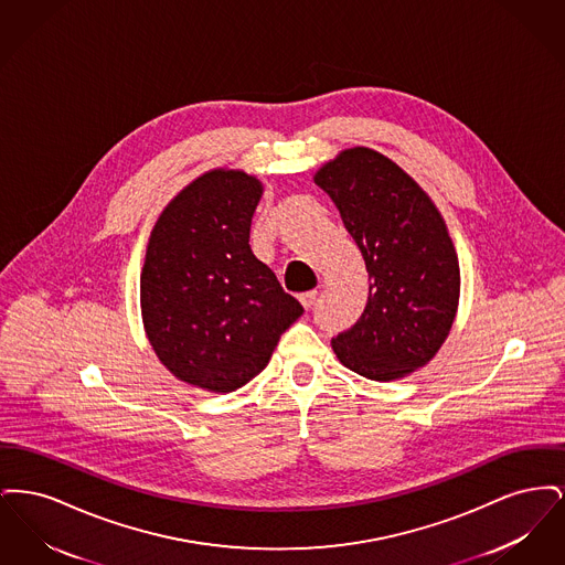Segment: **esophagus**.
<instances>
[{"label": "esophagus", "instance_id": "esophagus-1", "mask_svg": "<svg viewBox=\"0 0 565 565\" xmlns=\"http://www.w3.org/2000/svg\"><path fill=\"white\" fill-rule=\"evenodd\" d=\"M316 298H318V290L305 292V295H300V305H302L305 309H311V307H313V302H316Z\"/></svg>", "mask_w": 565, "mask_h": 565}]
</instances>
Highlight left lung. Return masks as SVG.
Segmentation results:
<instances>
[{
  "label": "left lung",
  "mask_w": 565,
  "mask_h": 565,
  "mask_svg": "<svg viewBox=\"0 0 565 565\" xmlns=\"http://www.w3.org/2000/svg\"><path fill=\"white\" fill-rule=\"evenodd\" d=\"M339 207L369 270V302L332 339L339 362L373 381L426 366L454 326L459 263L447 224L428 192L403 167L355 146L313 175Z\"/></svg>",
  "instance_id": "obj_1"
}]
</instances>
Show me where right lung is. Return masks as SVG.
<instances>
[{
  "label": "right lung",
  "mask_w": 565,
  "mask_h": 565,
  "mask_svg": "<svg viewBox=\"0 0 565 565\" xmlns=\"http://www.w3.org/2000/svg\"><path fill=\"white\" fill-rule=\"evenodd\" d=\"M260 196L263 182L242 169L205 171L167 203L146 247V337L171 375L214 394L263 373L302 316L249 247Z\"/></svg>",
  "instance_id": "obj_1"
}]
</instances>
